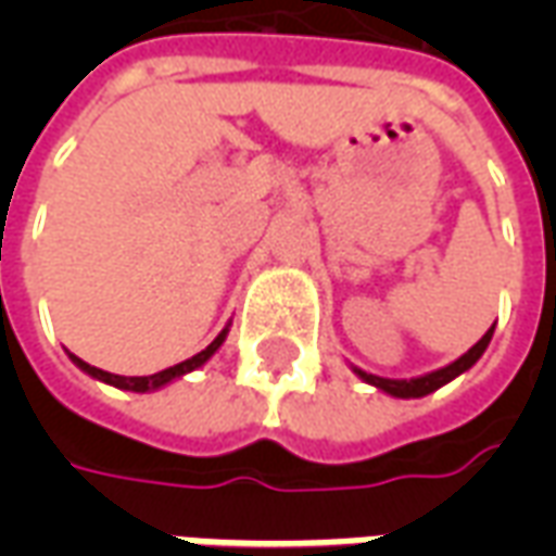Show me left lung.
Returning a JSON list of instances; mask_svg holds the SVG:
<instances>
[{"label":"left lung","instance_id":"left-lung-1","mask_svg":"<svg viewBox=\"0 0 556 556\" xmlns=\"http://www.w3.org/2000/svg\"><path fill=\"white\" fill-rule=\"evenodd\" d=\"M491 333H494V327H491L485 337L479 339L473 349H467L458 361H453L450 366H443V369H434V372L419 375V378H381V375L363 372V369H357V366H351V369H354V375H357L361 381L372 384L375 390H381V393H387V396L422 399V396H429V393H434V390H441L443 384H450V381L458 378V375H465L467 369H470V366L485 354V349H489V342H491Z\"/></svg>","mask_w":556,"mask_h":556}]
</instances>
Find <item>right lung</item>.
<instances>
[{
    "label": "right lung",
    "instance_id": "right-lung-1",
    "mask_svg": "<svg viewBox=\"0 0 556 556\" xmlns=\"http://www.w3.org/2000/svg\"><path fill=\"white\" fill-rule=\"evenodd\" d=\"M226 337H229V325L223 327L217 333V339L207 345L205 351H199V354H193L190 361L184 363H175V366H169V369H163V372H154V375H139V378H125V375H113V372H103V369H98V366H89L86 361H79L77 354H71L67 351V357L74 361V366H79L83 372L91 375V378H98V381H103V384L110 387H118V390H127V393H154V390H160V387L172 384L175 378H184L187 372H195V369H202L214 354L219 351V345L226 342Z\"/></svg>",
    "mask_w": 556,
    "mask_h": 556
}]
</instances>
